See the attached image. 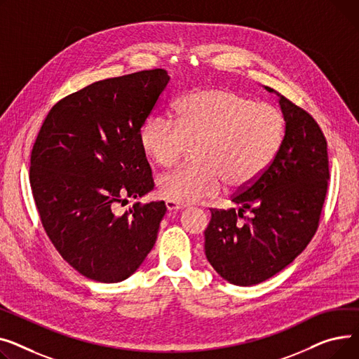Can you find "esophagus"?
I'll use <instances>...</instances> for the list:
<instances>
[{
    "mask_svg": "<svg viewBox=\"0 0 359 359\" xmlns=\"http://www.w3.org/2000/svg\"><path fill=\"white\" fill-rule=\"evenodd\" d=\"M165 205H166V208L170 210V212H177V210H182L185 205H182V204H178V203H174V201H165Z\"/></svg>",
    "mask_w": 359,
    "mask_h": 359,
    "instance_id": "obj_1",
    "label": "esophagus"
}]
</instances>
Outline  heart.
<instances>
[{"label": "heart", "mask_w": 359, "mask_h": 359, "mask_svg": "<svg viewBox=\"0 0 359 359\" xmlns=\"http://www.w3.org/2000/svg\"><path fill=\"white\" fill-rule=\"evenodd\" d=\"M284 114L238 93L205 88L175 104V121L154 116L140 130L144 155L161 168L175 165L189 146L197 165H184L158 180L159 194L178 204L198 203L222 191L224 181L241 188L254 182L278 155Z\"/></svg>", "instance_id": "heart-1"}]
</instances>
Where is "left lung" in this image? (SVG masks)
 Returning a JSON list of instances; mask_svg holds the SVG:
<instances>
[{"mask_svg": "<svg viewBox=\"0 0 359 359\" xmlns=\"http://www.w3.org/2000/svg\"><path fill=\"white\" fill-rule=\"evenodd\" d=\"M265 90L278 95L285 118L281 149L261 177L231 198L239 208H213L204 231L208 262L241 287L271 278L302 254L318 230L330 178L319 124L284 95ZM246 209L250 218L243 216Z\"/></svg>", "mask_w": 359, "mask_h": 359, "instance_id": "8db88e82", "label": "left lung"}]
</instances>
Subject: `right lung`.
I'll list each match as a JSON object with an SVG mask.
<instances>
[{
    "mask_svg": "<svg viewBox=\"0 0 359 359\" xmlns=\"http://www.w3.org/2000/svg\"><path fill=\"white\" fill-rule=\"evenodd\" d=\"M165 69L102 79L56 102L30 158L41 224L62 258L100 283L129 278L152 250L163 201L114 205L154 189L140 130L170 82Z\"/></svg>",
    "mask_w": 359,
    "mask_h": 359,
    "instance_id": "add662e5",
    "label": "right lung"
}]
</instances>
